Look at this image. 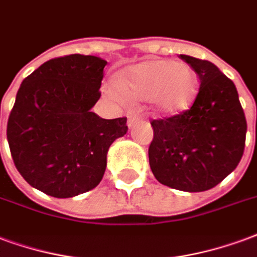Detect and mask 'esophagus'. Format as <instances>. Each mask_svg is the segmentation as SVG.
<instances>
[{
  "label": "esophagus",
  "instance_id": "34e87169",
  "mask_svg": "<svg viewBox=\"0 0 257 257\" xmlns=\"http://www.w3.org/2000/svg\"><path fill=\"white\" fill-rule=\"evenodd\" d=\"M137 116L136 115H128V120H127V124H128V127H133L134 124L137 123Z\"/></svg>",
  "mask_w": 257,
  "mask_h": 257
}]
</instances>
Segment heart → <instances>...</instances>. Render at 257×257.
I'll list each match as a JSON object with an SVG mask.
<instances>
[{
	"label": "heart",
	"instance_id": "b5f03b06",
	"mask_svg": "<svg viewBox=\"0 0 257 257\" xmlns=\"http://www.w3.org/2000/svg\"><path fill=\"white\" fill-rule=\"evenodd\" d=\"M105 93L116 101L123 95L151 100L159 113L174 115L188 109L196 100L198 78L189 65L171 60H155L131 65L116 86H105Z\"/></svg>",
	"mask_w": 257,
	"mask_h": 257
}]
</instances>
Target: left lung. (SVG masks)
<instances>
[{
    "label": "left lung",
    "instance_id": "obj_1",
    "mask_svg": "<svg viewBox=\"0 0 257 257\" xmlns=\"http://www.w3.org/2000/svg\"><path fill=\"white\" fill-rule=\"evenodd\" d=\"M179 57L197 74L200 89L190 109L151 121L149 166L166 186L204 192L238 166L246 119L233 80L211 61L186 54Z\"/></svg>",
    "mask_w": 257,
    "mask_h": 257
}]
</instances>
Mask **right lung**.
<instances>
[{"mask_svg":"<svg viewBox=\"0 0 257 257\" xmlns=\"http://www.w3.org/2000/svg\"><path fill=\"white\" fill-rule=\"evenodd\" d=\"M105 60L69 54L38 67L22 82L7 126L20 175L52 197L94 189L106 153L127 133V117L102 119L91 108L101 97Z\"/></svg>","mask_w":257,"mask_h":257,"instance_id":"add662e5","label":"right lung"}]
</instances>
